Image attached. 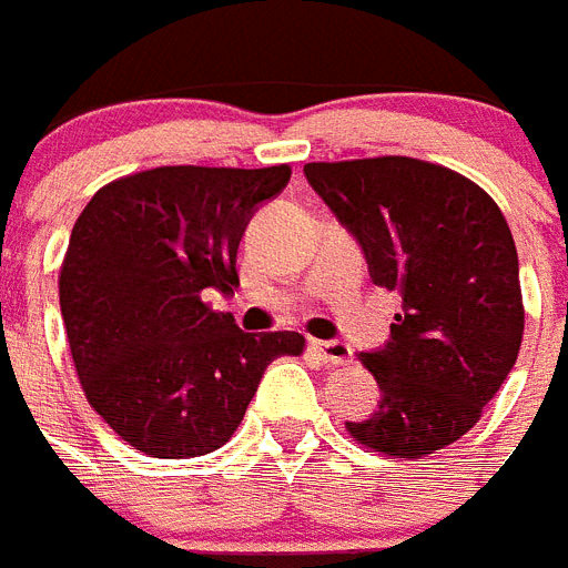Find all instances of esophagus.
<instances>
[{
	"instance_id": "esophagus-1",
	"label": "esophagus",
	"mask_w": 568,
	"mask_h": 568,
	"mask_svg": "<svg viewBox=\"0 0 568 568\" xmlns=\"http://www.w3.org/2000/svg\"><path fill=\"white\" fill-rule=\"evenodd\" d=\"M308 346H312V352L317 357H321L323 364L343 366V364H349V361H352V346H349V343H343V341H317V337H312V341H308Z\"/></svg>"
}]
</instances>
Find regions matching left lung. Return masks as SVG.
<instances>
[{"mask_svg":"<svg viewBox=\"0 0 568 568\" xmlns=\"http://www.w3.org/2000/svg\"><path fill=\"white\" fill-rule=\"evenodd\" d=\"M306 179L355 233L373 283L402 297L387 346L357 355L378 381V409L346 430L393 459L454 445L483 418L523 343L503 211L465 175L407 155L314 161Z\"/></svg>","mask_w":568,"mask_h":568,"instance_id":"obj_1","label":"left lung"}]
</instances>
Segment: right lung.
<instances>
[{
	"instance_id": "obj_1",
	"label": "right lung",
	"mask_w": 568,
	"mask_h": 568,
	"mask_svg": "<svg viewBox=\"0 0 568 568\" xmlns=\"http://www.w3.org/2000/svg\"><path fill=\"white\" fill-rule=\"evenodd\" d=\"M292 166H155L109 181L71 227L60 312L80 387L103 422L155 459H193L240 427L300 332L247 335L207 288L240 285L236 247Z\"/></svg>"
}]
</instances>
